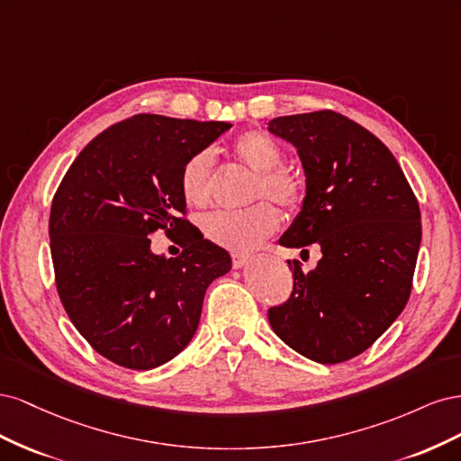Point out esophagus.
<instances>
[{
	"instance_id": "obj_1",
	"label": "esophagus",
	"mask_w": 461,
	"mask_h": 461,
	"mask_svg": "<svg viewBox=\"0 0 461 461\" xmlns=\"http://www.w3.org/2000/svg\"><path fill=\"white\" fill-rule=\"evenodd\" d=\"M230 258H232V267H234V269H242L244 265L248 263V259H249V256L240 254V252H234Z\"/></svg>"
}]
</instances>
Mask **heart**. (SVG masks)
Instances as JSON below:
<instances>
[{"instance_id":"b5f03b06","label":"heart","mask_w":461,"mask_h":461,"mask_svg":"<svg viewBox=\"0 0 461 461\" xmlns=\"http://www.w3.org/2000/svg\"><path fill=\"white\" fill-rule=\"evenodd\" d=\"M234 156L249 171L256 173L249 198H269L285 207L302 202V183L298 176L283 169V149L275 138L261 131H248L232 142ZM180 192L188 205L203 207L213 192V156L202 149L185 163L180 173ZM276 209L267 202H258L242 212H213L202 219V232L209 242L230 252H248L278 227Z\"/></svg>"}]
</instances>
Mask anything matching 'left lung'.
Wrapping results in <instances>:
<instances>
[{
	"label": "left lung",
	"instance_id": "1",
	"mask_svg": "<svg viewBox=\"0 0 461 461\" xmlns=\"http://www.w3.org/2000/svg\"><path fill=\"white\" fill-rule=\"evenodd\" d=\"M269 132L298 149L305 175L300 213L278 244H319L323 258L292 296L269 310L275 334L317 364L366 352L406 308L421 244V213L390 149L334 111L276 117Z\"/></svg>",
	"mask_w": 461,
	"mask_h": 461
}]
</instances>
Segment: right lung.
Wrapping results in <instances>:
<instances>
[{
    "label": "right lung",
    "instance_id": "obj_1",
    "mask_svg": "<svg viewBox=\"0 0 461 461\" xmlns=\"http://www.w3.org/2000/svg\"><path fill=\"white\" fill-rule=\"evenodd\" d=\"M232 124L140 113L78 153L55 192L50 246L63 308L97 354L127 369L159 367L196 334L227 249L183 219L185 163ZM158 228L185 230L184 254L150 252Z\"/></svg>",
    "mask_w": 461,
    "mask_h": 461
}]
</instances>
